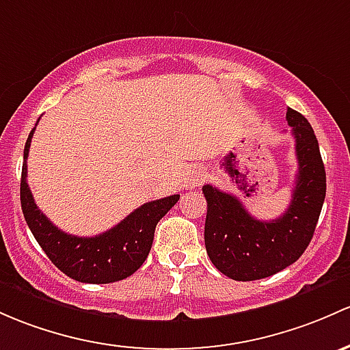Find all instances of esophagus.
I'll use <instances>...</instances> for the list:
<instances>
[{
    "instance_id": "1",
    "label": "esophagus",
    "mask_w": 350,
    "mask_h": 350,
    "mask_svg": "<svg viewBox=\"0 0 350 350\" xmlns=\"http://www.w3.org/2000/svg\"><path fill=\"white\" fill-rule=\"evenodd\" d=\"M208 178L206 176V171L203 167H194L193 171L189 172L187 176V181H186V187H198L204 183V179Z\"/></svg>"
}]
</instances>
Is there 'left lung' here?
<instances>
[{
    "label": "left lung",
    "instance_id": "8db88e82",
    "mask_svg": "<svg viewBox=\"0 0 350 350\" xmlns=\"http://www.w3.org/2000/svg\"><path fill=\"white\" fill-rule=\"evenodd\" d=\"M286 122L295 137L299 172L292 201L280 218H253L237 196L203 186L208 201L206 252L213 265L233 280L252 282L278 273L300 258L314 237L325 200V167L308 120L288 109Z\"/></svg>",
    "mask_w": 350,
    "mask_h": 350
}]
</instances>
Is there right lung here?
Wrapping results in <instances>:
<instances>
[{"label": "right lung", "instance_id": "right-lung-1", "mask_svg": "<svg viewBox=\"0 0 350 350\" xmlns=\"http://www.w3.org/2000/svg\"><path fill=\"white\" fill-rule=\"evenodd\" d=\"M33 132L35 127L25 144L20 198L23 216L35 240L51 263L77 282L112 283L131 277L146 262L157 223L178 203L179 194L142 204L102 234L85 238L65 233L40 211L28 187L27 159Z\"/></svg>", "mask_w": 350, "mask_h": 350}]
</instances>
